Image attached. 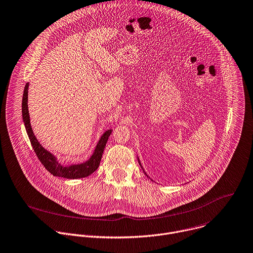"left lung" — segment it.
<instances>
[{"mask_svg":"<svg viewBox=\"0 0 253 253\" xmlns=\"http://www.w3.org/2000/svg\"><path fill=\"white\" fill-rule=\"evenodd\" d=\"M138 162H139V164H140V166H141V168H142V169H143V167H142V165H141V163H140V160H139V158H138ZM143 171H144V169H143ZM144 174H145V175H146V176H147V177H148V175H147V174H146V173H145V171H144Z\"/></svg>","mask_w":253,"mask_h":253,"instance_id":"1","label":"left lung"}]
</instances>
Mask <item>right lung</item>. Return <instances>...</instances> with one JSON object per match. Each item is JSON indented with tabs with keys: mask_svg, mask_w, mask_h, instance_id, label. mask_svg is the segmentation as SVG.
Wrapping results in <instances>:
<instances>
[{
	"mask_svg": "<svg viewBox=\"0 0 253 253\" xmlns=\"http://www.w3.org/2000/svg\"><path fill=\"white\" fill-rule=\"evenodd\" d=\"M28 89H29V83L26 84L24 94H23V102H22V113H23V120L25 123V127L30 138L31 144L35 150L36 155L38 156L41 163L43 165L45 169L55 177H61L65 179H80L85 178L91 175L94 171L97 170L99 167L101 157L107 143V140L112 132L111 129L107 130L98 141L93 155L90 159L86 162L78 164V165H70V166H62L56 158L45 150L38 141L36 136L34 135L31 122H30V114L28 109Z\"/></svg>",
	"mask_w": 253,
	"mask_h": 253,
	"instance_id": "add662e5",
	"label": "right lung"
}]
</instances>
